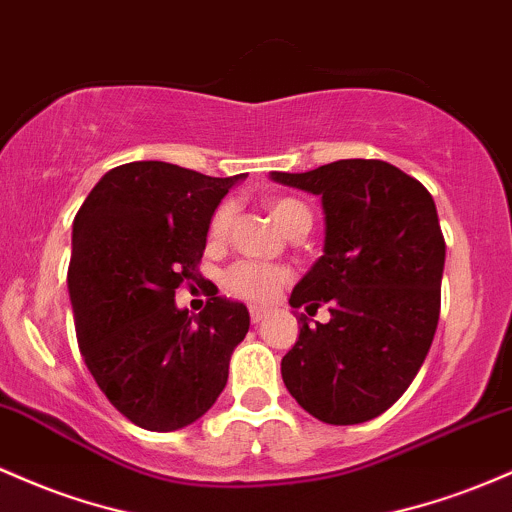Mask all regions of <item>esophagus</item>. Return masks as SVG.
Returning a JSON list of instances; mask_svg holds the SVG:
<instances>
[{
  "mask_svg": "<svg viewBox=\"0 0 512 512\" xmlns=\"http://www.w3.org/2000/svg\"><path fill=\"white\" fill-rule=\"evenodd\" d=\"M267 308H257V306H252L250 308V320H252V323H262V320H265L267 318Z\"/></svg>",
  "mask_w": 512,
  "mask_h": 512,
  "instance_id": "esophagus-1",
  "label": "esophagus"
}]
</instances>
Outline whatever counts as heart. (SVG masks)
Wrapping results in <instances>:
<instances>
[{"mask_svg":"<svg viewBox=\"0 0 512 512\" xmlns=\"http://www.w3.org/2000/svg\"><path fill=\"white\" fill-rule=\"evenodd\" d=\"M265 209L274 218L284 233H306L313 223V211L306 201L296 199V196H269L265 201ZM230 223H233V206L221 204L209 218V240L211 243H223L230 233ZM291 274L282 267H267L257 265V262H238L226 272L223 284L228 286L233 294L247 301H269L284 284H289Z\"/></svg>","mask_w":512,"mask_h":512,"instance_id":"obj_1","label":"heart"}]
</instances>
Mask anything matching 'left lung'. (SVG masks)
I'll use <instances>...</instances> for the list:
<instances>
[{"label":"left lung","instance_id":"1","mask_svg":"<svg viewBox=\"0 0 512 512\" xmlns=\"http://www.w3.org/2000/svg\"><path fill=\"white\" fill-rule=\"evenodd\" d=\"M272 179L323 199L325 255L289 303L309 315L320 305L331 311L316 326L301 313L282 379L313 418L367 423L403 396L435 338L445 269L435 201L384 160H338Z\"/></svg>","mask_w":512,"mask_h":512}]
</instances>
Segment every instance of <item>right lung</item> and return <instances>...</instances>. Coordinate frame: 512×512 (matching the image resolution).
<instances>
[{
    "instance_id": "add662e5",
    "label": "right lung",
    "mask_w": 512,
    "mask_h": 512,
    "mask_svg": "<svg viewBox=\"0 0 512 512\" xmlns=\"http://www.w3.org/2000/svg\"><path fill=\"white\" fill-rule=\"evenodd\" d=\"M240 177L128 162L75 216L67 289L77 345L111 406L143 430L187 428L209 411L250 328L247 308L226 296L199 316L174 306V289L201 277L209 218Z\"/></svg>"
}]
</instances>
